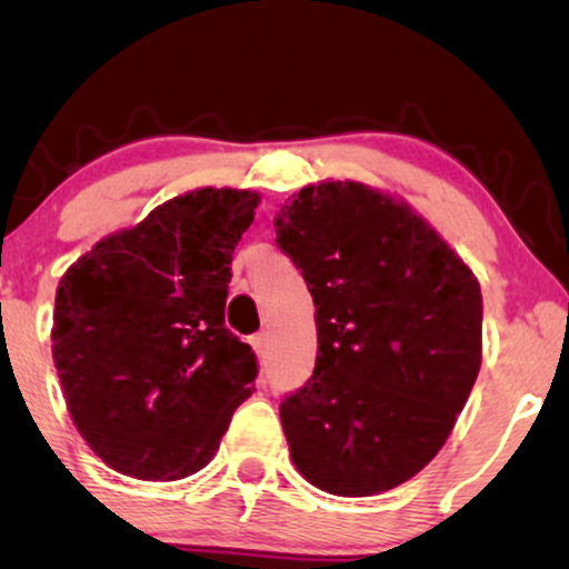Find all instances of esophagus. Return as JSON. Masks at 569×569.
Returning a JSON list of instances; mask_svg holds the SVG:
<instances>
[{"mask_svg": "<svg viewBox=\"0 0 569 569\" xmlns=\"http://www.w3.org/2000/svg\"><path fill=\"white\" fill-rule=\"evenodd\" d=\"M248 342H251V348L257 350V356L264 361V352H267V339H264V335H253L251 339H248Z\"/></svg>", "mask_w": 569, "mask_h": 569, "instance_id": "34e87169", "label": "esophagus"}]
</instances>
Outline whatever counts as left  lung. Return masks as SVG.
I'll list each match as a JSON object with an SVG mask.
<instances>
[{"instance_id":"1","label":"left lung","mask_w":569,"mask_h":569,"mask_svg":"<svg viewBox=\"0 0 569 569\" xmlns=\"http://www.w3.org/2000/svg\"><path fill=\"white\" fill-rule=\"evenodd\" d=\"M276 234L318 323L312 377L280 401L293 466L342 498L403 485L471 396L479 280L417 213L356 181L305 187Z\"/></svg>"}]
</instances>
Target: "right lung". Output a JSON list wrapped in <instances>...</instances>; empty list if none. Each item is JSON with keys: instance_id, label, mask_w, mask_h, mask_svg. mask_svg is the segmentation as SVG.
I'll use <instances>...</instances> for the list:
<instances>
[{"instance_id": "obj_1", "label": "right lung", "mask_w": 569, "mask_h": 569, "mask_svg": "<svg viewBox=\"0 0 569 569\" xmlns=\"http://www.w3.org/2000/svg\"><path fill=\"white\" fill-rule=\"evenodd\" d=\"M259 194L198 189L69 267L53 361L71 420L114 471L173 481L208 466L259 375L224 326L232 251Z\"/></svg>"}]
</instances>
